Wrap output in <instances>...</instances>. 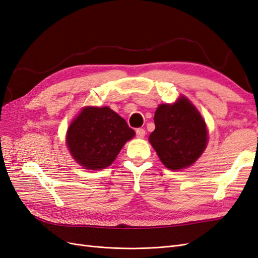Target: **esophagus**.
<instances>
[{
    "label": "esophagus",
    "mask_w": 258,
    "mask_h": 258,
    "mask_svg": "<svg viewBox=\"0 0 258 258\" xmlns=\"http://www.w3.org/2000/svg\"><path fill=\"white\" fill-rule=\"evenodd\" d=\"M136 134H137V138L139 139H142L145 137V130L142 128H139L136 130Z\"/></svg>",
    "instance_id": "34e87169"
}]
</instances>
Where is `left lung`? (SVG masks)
I'll return each mask as SVG.
<instances>
[{"instance_id":"1","label":"left lung","mask_w":258,"mask_h":258,"mask_svg":"<svg viewBox=\"0 0 258 258\" xmlns=\"http://www.w3.org/2000/svg\"><path fill=\"white\" fill-rule=\"evenodd\" d=\"M154 121L156 128L148 140L168 169L176 171L191 166L206 150V122L187 98L182 96L172 104H160Z\"/></svg>"}]
</instances>
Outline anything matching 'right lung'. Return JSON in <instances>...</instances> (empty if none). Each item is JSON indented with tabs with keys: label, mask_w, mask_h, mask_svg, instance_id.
I'll return each mask as SVG.
<instances>
[{
	"label": "right lung",
	"mask_w": 258,
	"mask_h": 258,
	"mask_svg": "<svg viewBox=\"0 0 258 258\" xmlns=\"http://www.w3.org/2000/svg\"><path fill=\"white\" fill-rule=\"evenodd\" d=\"M135 135L126 120L108 106H86L70 124L66 140L77 163L84 169L101 170L112 165Z\"/></svg>",
	"instance_id": "add662e5"
}]
</instances>
